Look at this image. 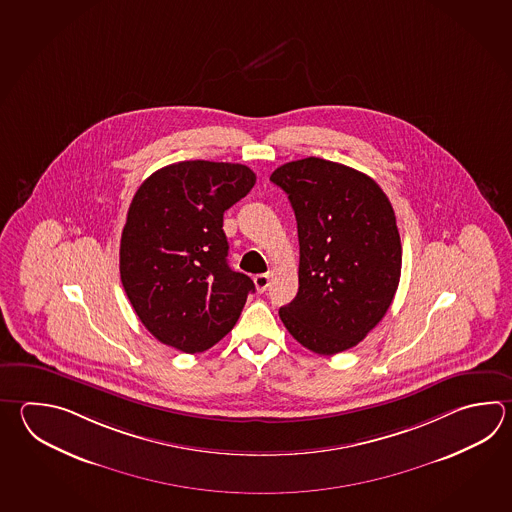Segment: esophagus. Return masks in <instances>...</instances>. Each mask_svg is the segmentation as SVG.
<instances>
[{"mask_svg":"<svg viewBox=\"0 0 512 512\" xmlns=\"http://www.w3.org/2000/svg\"><path fill=\"white\" fill-rule=\"evenodd\" d=\"M270 281H272V275H270V273H259V275L253 277L255 288H257L259 292H266L268 286H270Z\"/></svg>","mask_w":512,"mask_h":512,"instance_id":"obj_1","label":"esophagus"}]
</instances>
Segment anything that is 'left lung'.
<instances>
[{"label": "left lung", "instance_id": "1", "mask_svg": "<svg viewBox=\"0 0 512 512\" xmlns=\"http://www.w3.org/2000/svg\"><path fill=\"white\" fill-rule=\"evenodd\" d=\"M299 233V292L279 310L286 330L319 355L365 339L394 301L401 239L390 200L376 180L324 158L277 167Z\"/></svg>", "mask_w": 512, "mask_h": 512}]
</instances>
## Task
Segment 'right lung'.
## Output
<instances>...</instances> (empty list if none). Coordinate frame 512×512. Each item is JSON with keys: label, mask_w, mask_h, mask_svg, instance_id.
Wrapping results in <instances>:
<instances>
[{"label": "right lung", "mask_w": 512, "mask_h": 512, "mask_svg": "<svg viewBox=\"0 0 512 512\" xmlns=\"http://www.w3.org/2000/svg\"><path fill=\"white\" fill-rule=\"evenodd\" d=\"M250 167L186 160L142 182L120 240V279L138 319L186 354L217 345L255 284L228 266L224 211L255 186Z\"/></svg>", "instance_id": "add662e5"}]
</instances>
